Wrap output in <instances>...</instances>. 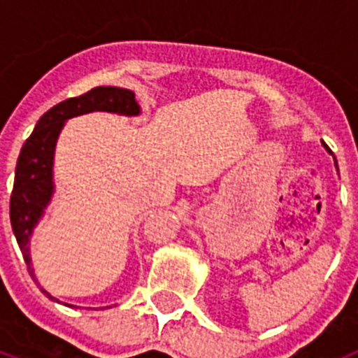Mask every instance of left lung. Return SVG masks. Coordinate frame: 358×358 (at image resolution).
I'll return each instance as SVG.
<instances>
[{
    "label": "left lung",
    "instance_id": "1",
    "mask_svg": "<svg viewBox=\"0 0 358 358\" xmlns=\"http://www.w3.org/2000/svg\"><path fill=\"white\" fill-rule=\"evenodd\" d=\"M322 145H324V148H327V150H328V152H331V150H330V148H328V145H327V143H322ZM335 166H337V161H335ZM337 170H339V169H337Z\"/></svg>",
    "mask_w": 358,
    "mask_h": 358
}]
</instances>
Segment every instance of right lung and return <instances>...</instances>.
I'll list each match as a JSON object with an SVG mask.
<instances>
[{"mask_svg":"<svg viewBox=\"0 0 358 358\" xmlns=\"http://www.w3.org/2000/svg\"><path fill=\"white\" fill-rule=\"evenodd\" d=\"M93 110H107L125 116L140 115V106L136 102L134 93L123 87L102 85L94 87L80 96L68 98L64 102L53 106L48 113H44L37 122L36 129L24 141L21 154L15 164L14 189L10 195V224L14 231L19 249L23 252L24 264L28 267L31 280L36 281V274L31 268L30 242L31 231L37 226L44 210L52 201L53 195V154H55L57 138L64 127L66 120L80 116ZM43 290L52 301L61 303L52 294ZM66 306H73L64 303Z\"/></svg>","mask_w":358,"mask_h":358,"instance_id":"add662e5","label":"right lung"}]
</instances>
